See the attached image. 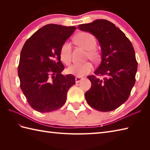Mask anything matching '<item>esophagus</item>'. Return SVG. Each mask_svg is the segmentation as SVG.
<instances>
[{
    "label": "esophagus",
    "instance_id": "34e87169",
    "mask_svg": "<svg viewBox=\"0 0 150 150\" xmlns=\"http://www.w3.org/2000/svg\"><path fill=\"white\" fill-rule=\"evenodd\" d=\"M82 79H83V78H82V77H75V82H76V83H78V82H81Z\"/></svg>",
    "mask_w": 150,
    "mask_h": 150
}]
</instances>
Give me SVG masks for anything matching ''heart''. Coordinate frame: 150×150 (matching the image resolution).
<instances>
[{"label": "heart", "instance_id": "obj_1", "mask_svg": "<svg viewBox=\"0 0 150 150\" xmlns=\"http://www.w3.org/2000/svg\"><path fill=\"white\" fill-rule=\"evenodd\" d=\"M75 40L79 45L88 50L89 56L91 59H97L98 53L97 51L95 50L97 41L93 35L88 32H81L75 36ZM71 44L69 42H65L60 47V57L62 61L66 64H69L71 62ZM93 69V66L91 62H88L83 64L76 63L69 67L68 72L69 74L74 75L80 77L88 74Z\"/></svg>", "mask_w": 150, "mask_h": 150}]
</instances>
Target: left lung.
<instances>
[{
	"instance_id": "left-lung-1",
	"label": "left lung",
	"mask_w": 150,
	"mask_h": 150,
	"mask_svg": "<svg viewBox=\"0 0 150 150\" xmlns=\"http://www.w3.org/2000/svg\"><path fill=\"white\" fill-rule=\"evenodd\" d=\"M98 39L101 47V62L88 78L91 82L85 93L88 104L100 111L117 109L128 100L135 84L137 62L132 42L112 22L98 19L78 26ZM104 76L100 79L96 75Z\"/></svg>"
}]
</instances>
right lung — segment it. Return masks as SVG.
Listing matches in <instances>:
<instances>
[{"mask_svg":"<svg viewBox=\"0 0 150 150\" xmlns=\"http://www.w3.org/2000/svg\"><path fill=\"white\" fill-rule=\"evenodd\" d=\"M76 30L75 26L49 24L34 33L21 52L18 75L20 86L30 106L47 113L65 104L67 92L75 84L71 74L63 75L60 50Z\"/></svg>","mask_w":150,"mask_h":150,"instance_id":"right-lung-1","label":"right lung"}]
</instances>
